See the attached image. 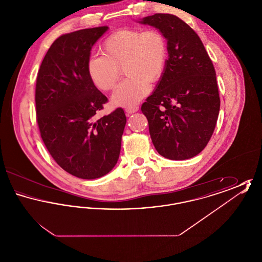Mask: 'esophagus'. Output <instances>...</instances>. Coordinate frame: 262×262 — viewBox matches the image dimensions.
I'll return each mask as SVG.
<instances>
[{
  "label": "esophagus",
  "instance_id": "1",
  "mask_svg": "<svg viewBox=\"0 0 262 262\" xmlns=\"http://www.w3.org/2000/svg\"><path fill=\"white\" fill-rule=\"evenodd\" d=\"M138 110V106H129V107H126L125 109V112L126 113V115H130L133 113L137 112Z\"/></svg>",
  "mask_w": 262,
  "mask_h": 262
}]
</instances>
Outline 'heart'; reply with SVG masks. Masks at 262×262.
<instances>
[{
	"instance_id": "obj_1",
	"label": "heart",
	"mask_w": 262,
	"mask_h": 262,
	"mask_svg": "<svg viewBox=\"0 0 262 262\" xmlns=\"http://www.w3.org/2000/svg\"><path fill=\"white\" fill-rule=\"evenodd\" d=\"M101 51L103 56L88 60L90 80L100 90L110 91L123 68L127 78L114 91L112 102L125 107L137 104L149 93V82L162 78L169 57L167 38L158 29H119L103 41Z\"/></svg>"
}]
</instances>
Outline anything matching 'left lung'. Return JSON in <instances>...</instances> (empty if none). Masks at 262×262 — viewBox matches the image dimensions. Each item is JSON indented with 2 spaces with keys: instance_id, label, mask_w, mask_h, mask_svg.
Segmentation results:
<instances>
[{
  "instance_id": "left-lung-1",
  "label": "left lung",
  "mask_w": 262,
  "mask_h": 262,
  "mask_svg": "<svg viewBox=\"0 0 262 262\" xmlns=\"http://www.w3.org/2000/svg\"><path fill=\"white\" fill-rule=\"evenodd\" d=\"M140 23L162 31L169 47L162 78L141 105L151 140L165 158H192L209 142L220 110L211 59L195 31L174 14L155 13Z\"/></svg>"
}]
</instances>
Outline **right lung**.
<instances>
[{
  "mask_svg": "<svg viewBox=\"0 0 262 262\" xmlns=\"http://www.w3.org/2000/svg\"><path fill=\"white\" fill-rule=\"evenodd\" d=\"M108 26L62 34L38 71L36 121L47 150L62 169L80 179L108 174L117 164L126 118L122 108L97 118L108 98L90 80V51Z\"/></svg>",
  "mask_w": 262,
  "mask_h": 262,
  "instance_id": "1",
  "label": "right lung"
}]
</instances>
